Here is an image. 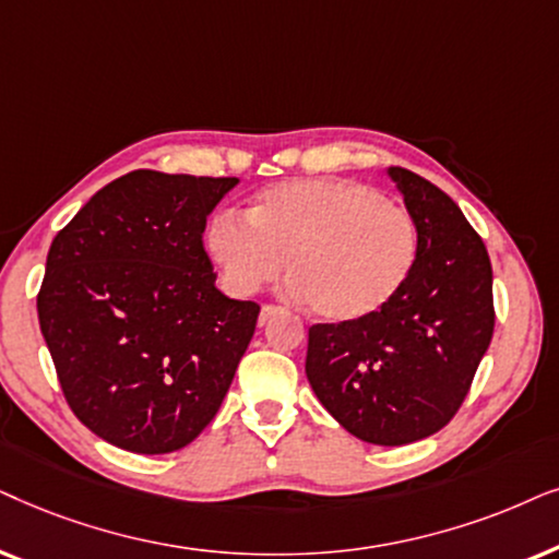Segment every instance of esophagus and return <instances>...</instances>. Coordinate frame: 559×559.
<instances>
[{"instance_id": "1", "label": "esophagus", "mask_w": 559, "mask_h": 559, "mask_svg": "<svg viewBox=\"0 0 559 559\" xmlns=\"http://www.w3.org/2000/svg\"><path fill=\"white\" fill-rule=\"evenodd\" d=\"M278 314V307H273V304H265L263 309H260V317H258V324L260 326H265L267 322H271V319Z\"/></svg>"}]
</instances>
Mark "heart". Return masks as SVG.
Returning a JSON list of instances; mask_svg holds the SVG:
<instances>
[{
  "label": "heart",
  "mask_w": 559,
  "mask_h": 559,
  "mask_svg": "<svg viewBox=\"0 0 559 559\" xmlns=\"http://www.w3.org/2000/svg\"><path fill=\"white\" fill-rule=\"evenodd\" d=\"M206 250L235 296L286 267L288 294L324 322L378 314L414 271L419 237L404 206L347 178H299L260 191L248 210L214 214Z\"/></svg>",
  "instance_id": "heart-1"
}]
</instances>
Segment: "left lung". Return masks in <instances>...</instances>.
Masks as SVG:
<instances>
[{
	"label": "left lung",
	"mask_w": 559,
	"mask_h": 559,
	"mask_svg": "<svg viewBox=\"0 0 559 559\" xmlns=\"http://www.w3.org/2000/svg\"><path fill=\"white\" fill-rule=\"evenodd\" d=\"M419 237L406 286L378 314L309 330L307 378L357 440L419 442L457 414L493 337V271L478 233L442 189L391 166Z\"/></svg>",
	"instance_id": "obj_1"
}]
</instances>
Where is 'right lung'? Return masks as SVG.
Segmentation results:
<instances>
[{
    "instance_id": "obj_1",
    "label": "right lung",
    "mask_w": 559,
    "mask_h": 559,
    "mask_svg": "<svg viewBox=\"0 0 559 559\" xmlns=\"http://www.w3.org/2000/svg\"><path fill=\"white\" fill-rule=\"evenodd\" d=\"M237 183L132 170L50 245L40 332L73 414L119 450L163 455L197 440L250 345L260 307L219 292L202 240Z\"/></svg>"
}]
</instances>
